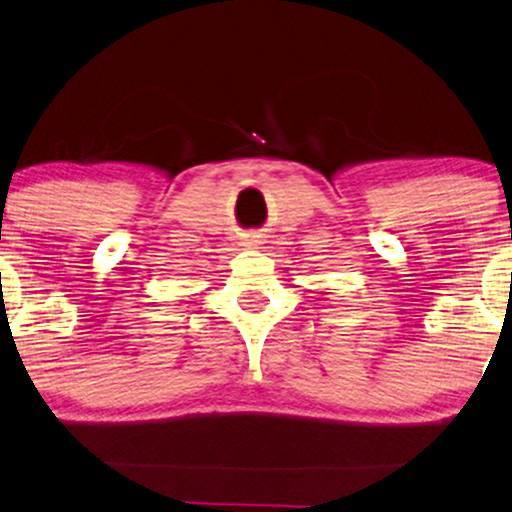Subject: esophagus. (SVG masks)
I'll use <instances>...</instances> for the list:
<instances>
[{"instance_id":"1","label":"esophagus","mask_w":512,"mask_h":512,"mask_svg":"<svg viewBox=\"0 0 512 512\" xmlns=\"http://www.w3.org/2000/svg\"><path fill=\"white\" fill-rule=\"evenodd\" d=\"M243 245H250V248H252V245H260V236H257V234H245L243 236Z\"/></svg>"}]
</instances>
